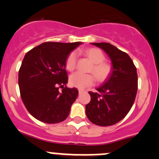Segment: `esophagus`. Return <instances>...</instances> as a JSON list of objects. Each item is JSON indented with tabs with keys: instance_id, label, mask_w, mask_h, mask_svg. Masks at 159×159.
I'll return each instance as SVG.
<instances>
[{
	"instance_id": "obj_1",
	"label": "esophagus",
	"mask_w": 159,
	"mask_h": 159,
	"mask_svg": "<svg viewBox=\"0 0 159 159\" xmlns=\"http://www.w3.org/2000/svg\"><path fill=\"white\" fill-rule=\"evenodd\" d=\"M84 90H83V89H79V93L80 94H81V93H83Z\"/></svg>"
}]
</instances>
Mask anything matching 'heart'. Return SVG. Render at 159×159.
<instances>
[{
	"label": "heart",
	"instance_id": "obj_1",
	"mask_svg": "<svg viewBox=\"0 0 159 159\" xmlns=\"http://www.w3.org/2000/svg\"><path fill=\"white\" fill-rule=\"evenodd\" d=\"M86 54L94 63L92 71L95 74L99 81L102 82L107 79L112 71V66L110 64L103 62L105 57L102 51L98 49L92 48L86 51ZM77 53L76 52H71L68 55L66 60V70L72 71L76 68ZM70 83L73 87L84 89L94 84L95 77L91 73H83L81 72H76L70 75Z\"/></svg>",
	"mask_w": 159,
	"mask_h": 159
}]
</instances>
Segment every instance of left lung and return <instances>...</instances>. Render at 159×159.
<instances>
[{
	"label": "left lung",
	"instance_id": "8db88e82",
	"mask_svg": "<svg viewBox=\"0 0 159 159\" xmlns=\"http://www.w3.org/2000/svg\"><path fill=\"white\" fill-rule=\"evenodd\" d=\"M108 55L112 63L110 75L96 88L89 92L91 100L86 106V116L93 123L109 126L128 114L136 96L138 76L130 57L109 43H90Z\"/></svg>",
	"mask_w": 159,
	"mask_h": 159
}]
</instances>
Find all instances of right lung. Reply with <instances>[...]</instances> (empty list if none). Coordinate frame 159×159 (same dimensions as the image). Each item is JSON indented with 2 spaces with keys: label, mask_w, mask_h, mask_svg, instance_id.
Here are the masks:
<instances>
[{
  "label": "right lung",
  "mask_w": 159,
  "mask_h": 159,
  "mask_svg": "<svg viewBox=\"0 0 159 159\" xmlns=\"http://www.w3.org/2000/svg\"><path fill=\"white\" fill-rule=\"evenodd\" d=\"M82 44L46 42L24 56L18 73L20 96L27 111L45 123L63 122L78 96L76 88H63L68 82L66 60ZM63 88L62 91L58 87Z\"/></svg>",
  "instance_id": "add662e5"
}]
</instances>
